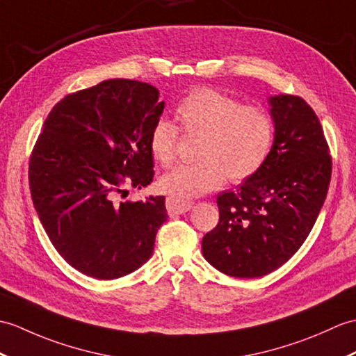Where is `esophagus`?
<instances>
[{"instance_id":"obj_1","label":"esophagus","mask_w":356,"mask_h":356,"mask_svg":"<svg viewBox=\"0 0 356 356\" xmlns=\"http://www.w3.org/2000/svg\"><path fill=\"white\" fill-rule=\"evenodd\" d=\"M193 200H181V198L168 197L167 198V211L170 216H180L193 208Z\"/></svg>"}]
</instances>
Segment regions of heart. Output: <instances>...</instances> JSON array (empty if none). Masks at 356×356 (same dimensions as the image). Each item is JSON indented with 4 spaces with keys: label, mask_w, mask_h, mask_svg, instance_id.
<instances>
[{
    "label": "heart",
    "mask_w": 356,
    "mask_h": 356,
    "mask_svg": "<svg viewBox=\"0 0 356 356\" xmlns=\"http://www.w3.org/2000/svg\"><path fill=\"white\" fill-rule=\"evenodd\" d=\"M176 120L186 135H200L194 163L177 165L161 179L162 191L189 200L230 181L254 176L273 147L275 126L259 106H239L232 97L211 88L189 92L176 107ZM179 127L158 120L150 134L154 159L170 165L176 158Z\"/></svg>",
    "instance_id": "1"
}]
</instances>
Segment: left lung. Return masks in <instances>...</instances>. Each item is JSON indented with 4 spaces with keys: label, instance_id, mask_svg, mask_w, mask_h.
Segmentation results:
<instances>
[{
    "label": "left lung",
    "instance_id": "8db88e82",
    "mask_svg": "<svg viewBox=\"0 0 356 356\" xmlns=\"http://www.w3.org/2000/svg\"><path fill=\"white\" fill-rule=\"evenodd\" d=\"M275 139L266 163L218 195L220 221L204 259L234 277H261L300 249L327 194L332 161L316 112L300 97H268Z\"/></svg>",
    "mask_w": 356,
    "mask_h": 356
}]
</instances>
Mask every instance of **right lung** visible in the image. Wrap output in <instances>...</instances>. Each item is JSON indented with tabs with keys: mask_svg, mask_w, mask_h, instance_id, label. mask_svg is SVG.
<instances>
[{
	"mask_svg": "<svg viewBox=\"0 0 356 356\" xmlns=\"http://www.w3.org/2000/svg\"><path fill=\"white\" fill-rule=\"evenodd\" d=\"M163 107L153 85L112 79L66 95L44 122L30 158L33 204L56 250L86 276L118 279L152 258L165 197H113L153 181L150 134Z\"/></svg>",
	"mask_w": 356,
	"mask_h": 356,
	"instance_id": "add662e5",
	"label": "right lung"
}]
</instances>
